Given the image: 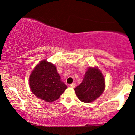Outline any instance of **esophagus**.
Masks as SVG:
<instances>
[{
	"instance_id": "34e87169",
	"label": "esophagus",
	"mask_w": 135,
	"mask_h": 135,
	"mask_svg": "<svg viewBox=\"0 0 135 135\" xmlns=\"http://www.w3.org/2000/svg\"><path fill=\"white\" fill-rule=\"evenodd\" d=\"M75 86H76V84H75V83H73L72 84H71L70 85V86L71 88H75Z\"/></svg>"
}]
</instances>
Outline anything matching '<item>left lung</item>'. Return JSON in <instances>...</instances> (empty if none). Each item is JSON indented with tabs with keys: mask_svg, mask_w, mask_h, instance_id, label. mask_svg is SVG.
Returning a JSON list of instances; mask_svg holds the SVG:
<instances>
[{
	"mask_svg": "<svg viewBox=\"0 0 135 135\" xmlns=\"http://www.w3.org/2000/svg\"><path fill=\"white\" fill-rule=\"evenodd\" d=\"M105 88V80L101 71L97 67H89L83 82L74 90L80 101L90 103L100 97Z\"/></svg>",
	"mask_w": 135,
	"mask_h": 135,
	"instance_id": "8db88e82",
	"label": "left lung"
}]
</instances>
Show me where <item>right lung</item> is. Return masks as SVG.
<instances>
[{
    "mask_svg": "<svg viewBox=\"0 0 135 135\" xmlns=\"http://www.w3.org/2000/svg\"><path fill=\"white\" fill-rule=\"evenodd\" d=\"M29 86L33 94L47 102L58 100L67 88L56 66L46 60L34 68L29 78Z\"/></svg>",
    "mask_w": 135,
    "mask_h": 135,
    "instance_id": "add662e5",
    "label": "right lung"
}]
</instances>
